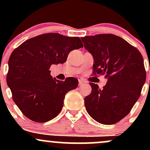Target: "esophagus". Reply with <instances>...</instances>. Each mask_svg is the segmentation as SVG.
<instances>
[{"label":"esophagus","mask_w":150,"mask_h":150,"mask_svg":"<svg viewBox=\"0 0 150 150\" xmlns=\"http://www.w3.org/2000/svg\"><path fill=\"white\" fill-rule=\"evenodd\" d=\"M82 85H83V82L82 80H79V86H82Z\"/></svg>","instance_id":"1"}]
</instances>
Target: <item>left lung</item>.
<instances>
[{
    "instance_id": "left-lung-1",
    "label": "left lung",
    "mask_w": 150,
    "mask_h": 150,
    "mask_svg": "<svg viewBox=\"0 0 150 150\" xmlns=\"http://www.w3.org/2000/svg\"><path fill=\"white\" fill-rule=\"evenodd\" d=\"M81 39L94 58V74L104 75L108 80L101 89L97 84L89 83L92 92L85 98L86 110L101 124L118 123L131 111L145 82L142 54L114 34L87 36Z\"/></svg>"
}]
</instances>
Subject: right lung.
<instances>
[{"instance_id": "obj_1", "label": "right lung", "mask_w": 150, "mask_h": 150, "mask_svg": "<svg viewBox=\"0 0 150 150\" xmlns=\"http://www.w3.org/2000/svg\"><path fill=\"white\" fill-rule=\"evenodd\" d=\"M82 47L79 37L47 33L31 38L13 51L7 84L13 101L27 118L44 123L59 114L65 94L77 88L78 80L75 77L56 80L49 68L64 63L70 51Z\"/></svg>"}]
</instances>
